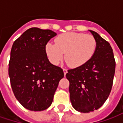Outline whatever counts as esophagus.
<instances>
[{
  "mask_svg": "<svg viewBox=\"0 0 123 123\" xmlns=\"http://www.w3.org/2000/svg\"><path fill=\"white\" fill-rule=\"evenodd\" d=\"M63 73H64V75H66V73H68V70H67V69H65V68H63Z\"/></svg>",
  "mask_w": 123,
  "mask_h": 123,
  "instance_id": "esophagus-1",
  "label": "esophagus"
}]
</instances>
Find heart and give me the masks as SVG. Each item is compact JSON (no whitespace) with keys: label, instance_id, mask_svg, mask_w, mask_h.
Returning a JSON list of instances; mask_svg holds the SVG:
<instances>
[{"label":"heart","instance_id":"b5f03b06","mask_svg":"<svg viewBox=\"0 0 123 123\" xmlns=\"http://www.w3.org/2000/svg\"><path fill=\"white\" fill-rule=\"evenodd\" d=\"M45 45V53L53 65L59 64L64 57L70 68H79L86 64L95 55L97 40L91 35L69 32L59 35Z\"/></svg>","mask_w":123,"mask_h":123}]
</instances>
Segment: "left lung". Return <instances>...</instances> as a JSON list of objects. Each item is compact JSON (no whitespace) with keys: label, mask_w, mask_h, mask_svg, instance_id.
I'll return each instance as SVG.
<instances>
[{"label":"left lung","mask_w":123,"mask_h":123,"mask_svg":"<svg viewBox=\"0 0 123 123\" xmlns=\"http://www.w3.org/2000/svg\"><path fill=\"white\" fill-rule=\"evenodd\" d=\"M97 40L94 56L84 65L68 70L70 98L73 107L81 112L100 108L111 93L115 61L110 43L98 33L89 31Z\"/></svg>","instance_id":"left-lung-1"}]
</instances>
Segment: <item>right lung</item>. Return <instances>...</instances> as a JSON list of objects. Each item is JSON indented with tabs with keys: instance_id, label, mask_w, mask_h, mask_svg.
<instances>
[{
	"instance_id": "obj_1",
	"label": "right lung",
	"mask_w": 123,
	"mask_h": 123,
	"mask_svg": "<svg viewBox=\"0 0 123 123\" xmlns=\"http://www.w3.org/2000/svg\"><path fill=\"white\" fill-rule=\"evenodd\" d=\"M50 30L31 28L12 44L8 75L15 97L26 109L42 111L52 104L62 69L50 63L45 45L56 36Z\"/></svg>"
}]
</instances>
